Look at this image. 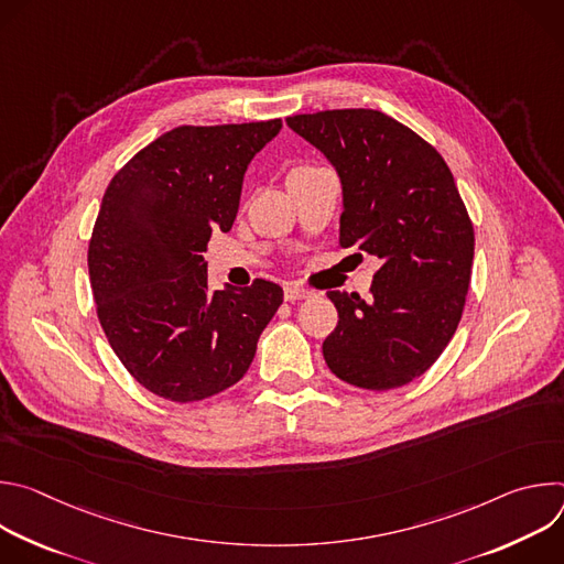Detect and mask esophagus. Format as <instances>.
<instances>
[{
    "label": "esophagus",
    "mask_w": 564,
    "mask_h": 564,
    "mask_svg": "<svg viewBox=\"0 0 564 564\" xmlns=\"http://www.w3.org/2000/svg\"><path fill=\"white\" fill-rule=\"evenodd\" d=\"M283 296H285V301H303V299H310L312 292L301 288V285H296V283H288L283 288Z\"/></svg>",
    "instance_id": "1"
}]
</instances>
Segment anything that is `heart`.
<instances>
[{"instance_id":"heart-1","label":"heart","mask_w":564,"mask_h":564,"mask_svg":"<svg viewBox=\"0 0 564 564\" xmlns=\"http://www.w3.org/2000/svg\"><path fill=\"white\" fill-rule=\"evenodd\" d=\"M299 170H307V167H299Z\"/></svg>"}]
</instances>
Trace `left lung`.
<instances>
[{"instance_id": "obj_1", "label": "left lung", "mask_w": 564, "mask_h": 564, "mask_svg": "<svg viewBox=\"0 0 564 564\" xmlns=\"http://www.w3.org/2000/svg\"><path fill=\"white\" fill-rule=\"evenodd\" d=\"M285 122L341 181L339 243L379 263L368 301L328 292L339 324L324 341L326 364L366 390L404 386L453 339L470 283L475 236L453 174L435 147L375 109Z\"/></svg>"}]
</instances>
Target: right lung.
<instances>
[{
	"mask_svg": "<svg viewBox=\"0 0 564 564\" xmlns=\"http://www.w3.org/2000/svg\"><path fill=\"white\" fill-rule=\"evenodd\" d=\"M281 120L176 127L109 183L89 243L100 326L122 366L153 394L187 404L243 377L283 290H209L203 252L229 231L252 158Z\"/></svg>",
	"mask_w": 564,
	"mask_h": 564,
	"instance_id": "obj_1",
	"label": "right lung"
}]
</instances>
